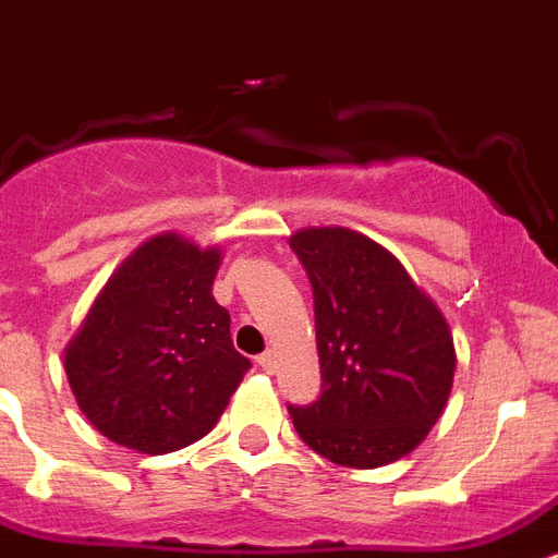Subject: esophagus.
Segmentation results:
<instances>
[{
    "instance_id": "34e87169",
    "label": "esophagus",
    "mask_w": 558,
    "mask_h": 558,
    "mask_svg": "<svg viewBox=\"0 0 558 558\" xmlns=\"http://www.w3.org/2000/svg\"><path fill=\"white\" fill-rule=\"evenodd\" d=\"M257 366L264 368L266 374H271L275 372V368H278V354H275V351H264V354H260V357H257Z\"/></svg>"
}]
</instances>
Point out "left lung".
<instances>
[{
    "mask_svg": "<svg viewBox=\"0 0 558 558\" xmlns=\"http://www.w3.org/2000/svg\"><path fill=\"white\" fill-rule=\"evenodd\" d=\"M315 298L320 397L289 405L312 451L380 468L414 451L451 395L453 337L428 294L380 243L343 227L289 241Z\"/></svg>",
    "mask_w": 558,
    "mask_h": 558,
    "instance_id": "8db88e82",
    "label": "left lung"
}]
</instances>
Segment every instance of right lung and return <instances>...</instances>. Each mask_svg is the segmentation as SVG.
I'll return each mask as SVG.
<instances>
[{"mask_svg":"<svg viewBox=\"0 0 558 558\" xmlns=\"http://www.w3.org/2000/svg\"><path fill=\"white\" fill-rule=\"evenodd\" d=\"M221 252L158 235L119 266L64 351L82 414L107 439L170 453L213 430L252 363L213 298Z\"/></svg>","mask_w":558,"mask_h":558,"instance_id":"1","label":"right lung"}]
</instances>
